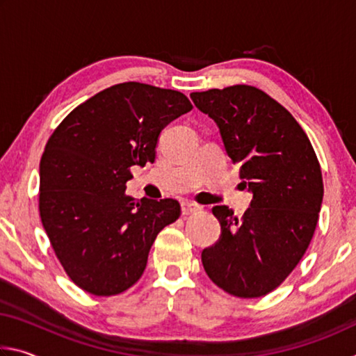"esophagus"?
Returning <instances> with one entry per match:
<instances>
[{
    "label": "esophagus",
    "mask_w": 356,
    "mask_h": 356,
    "mask_svg": "<svg viewBox=\"0 0 356 356\" xmlns=\"http://www.w3.org/2000/svg\"><path fill=\"white\" fill-rule=\"evenodd\" d=\"M197 210H201V207L197 206L196 202H193V201H184V202H182V215L196 213Z\"/></svg>",
    "instance_id": "esophagus-1"
}]
</instances>
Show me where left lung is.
Returning a JSON list of instances; mask_svg holds the SVG:
<instances>
[{
	"label": "left lung",
	"instance_id": "1",
	"mask_svg": "<svg viewBox=\"0 0 356 356\" xmlns=\"http://www.w3.org/2000/svg\"><path fill=\"white\" fill-rule=\"evenodd\" d=\"M190 97L215 120L252 195L242 218L227 206L213 207L221 236L202 251L204 270L227 293L262 297L308 250L323 197L321 165L292 114L261 89L237 84Z\"/></svg>",
	"mask_w": 356,
	"mask_h": 356
}]
</instances>
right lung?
<instances>
[{
    "instance_id": "1",
    "label": "right lung",
    "mask_w": 356,
    "mask_h": 356,
    "mask_svg": "<svg viewBox=\"0 0 356 356\" xmlns=\"http://www.w3.org/2000/svg\"><path fill=\"white\" fill-rule=\"evenodd\" d=\"M191 108L179 91L120 83L76 106L53 131L40 160V218L83 291H127L141 278L155 237L179 218L176 200H135L125 188L130 168L154 163L161 130Z\"/></svg>"
}]
</instances>
